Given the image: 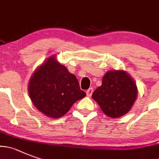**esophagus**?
Here are the masks:
<instances>
[{
    "label": "esophagus",
    "instance_id": "34e87169",
    "mask_svg": "<svg viewBox=\"0 0 159 159\" xmlns=\"http://www.w3.org/2000/svg\"><path fill=\"white\" fill-rule=\"evenodd\" d=\"M93 91H94V89H93L92 87H91V88H89V89L87 90V95L88 96V97H90V96H91V94H92Z\"/></svg>",
    "mask_w": 159,
    "mask_h": 159
}]
</instances>
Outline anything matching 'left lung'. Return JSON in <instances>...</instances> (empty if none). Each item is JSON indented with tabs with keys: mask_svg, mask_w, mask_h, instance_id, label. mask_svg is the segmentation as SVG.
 I'll return each mask as SVG.
<instances>
[{
	"mask_svg": "<svg viewBox=\"0 0 159 159\" xmlns=\"http://www.w3.org/2000/svg\"><path fill=\"white\" fill-rule=\"evenodd\" d=\"M135 81L123 70H113L106 73L102 86L92 94V98L99 105L103 113L116 118L126 114L137 97Z\"/></svg>",
	"mask_w": 159,
	"mask_h": 159,
	"instance_id": "8db88e82",
	"label": "left lung"
}]
</instances>
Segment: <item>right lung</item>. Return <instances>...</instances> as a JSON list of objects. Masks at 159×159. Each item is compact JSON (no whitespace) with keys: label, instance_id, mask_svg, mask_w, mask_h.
<instances>
[{"label":"right lung","instance_id":"add662e5","mask_svg":"<svg viewBox=\"0 0 159 159\" xmlns=\"http://www.w3.org/2000/svg\"><path fill=\"white\" fill-rule=\"evenodd\" d=\"M33 104L51 118L64 116L72 105L86 96L78 80L67 68L50 57L36 69L28 84Z\"/></svg>","mask_w":159,"mask_h":159}]
</instances>
